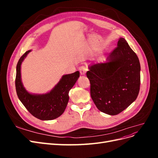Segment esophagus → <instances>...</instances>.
<instances>
[{
    "label": "esophagus",
    "instance_id": "esophagus-1",
    "mask_svg": "<svg viewBox=\"0 0 158 158\" xmlns=\"http://www.w3.org/2000/svg\"><path fill=\"white\" fill-rule=\"evenodd\" d=\"M79 70H80V73L81 74H82V75H85V73H86V71L88 70H87L86 68L84 66H81V67H80Z\"/></svg>",
    "mask_w": 158,
    "mask_h": 158
}]
</instances>
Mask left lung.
Returning a JSON list of instances; mask_svg holds the SVG:
<instances>
[{"label": "left lung", "mask_w": 158, "mask_h": 158, "mask_svg": "<svg viewBox=\"0 0 158 158\" xmlns=\"http://www.w3.org/2000/svg\"><path fill=\"white\" fill-rule=\"evenodd\" d=\"M90 94L97 108L109 115L120 113L136 99L140 90V64L123 37L106 63L88 66Z\"/></svg>", "instance_id": "left-lung-1"}]
</instances>
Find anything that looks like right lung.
Wrapping results in <instances>:
<instances>
[{"instance_id": "right-lung-1", "label": "right lung", "mask_w": 158, "mask_h": 158, "mask_svg": "<svg viewBox=\"0 0 158 158\" xmlns=\"http://www.w3.org/2000/svg\"><path fill=\"white\" fill-rule=\"evenodd\" d=\"M31 51H26L18 62L15 80L17 95L33 116L42 121L53 120L64 113L69 100V91L80 77V73L76 71L73 74L63 75L55 87L45 94L30 93L23 85L21 65Z\"/></svg>"}]
</instances>
